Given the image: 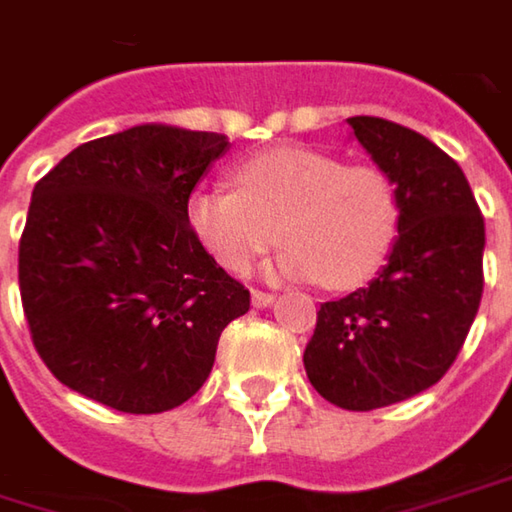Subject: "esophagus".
Listing matches in <instances>:
<instances>
[{
	"mask_svg": "<svg viewBox=\"0 0 512 512\" xmlns=\"http://www.w3.org/2000/svg\"><path fill=\"white\" fill-rule=\"evenodd\" d=\"M252 304L260 307V310H263V307H272V304H275V295H272V292H263V289H252Z\"/></svg>",
	"mask_w": 512,
	"mask_h": 512,
	"instance_id": "esophagus-1",
	"label": "esophagus"
}]
</instances>
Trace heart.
Returning <instances> with one entry per match:
<instances>
[{
  "mask_svg": "<svg viewBox=\"0 0 512 512\" xmlns=\"http://www.w3.org/2000/svg\"><path fill=\"white\" fill-rule=\"evenodd\" d=\"M234 185L194 191L188 226L237 275L284 240L275 275L356 289L385 266L400 234V196L379 167L345 165L310 147H275L240 162Z\"/></svg>",
  "mask_w": 512,
  "mask_h": 512,
  "instance_id": "1",
  "label": "heart"
}]
</instances>
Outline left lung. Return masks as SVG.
<instances>
[{
  "mask_svg": "<svg viewBox=\"0 0 512 512\" xmlns=\"http://www.w3.org/2000/svg\"><path fill=\"white\" fill-rule=\"evenodd\" d=\"M350 136L400 196V234L374 281L321 304L304 368L347 411L432 388L464 347L484 292V217L464 170L403 124L356 115Z\"/></svg>",
  "mask_w": 512,
  "mask_h": 512,
  "instance_id": "1",
  "label": "left lung"
}]
</instances>
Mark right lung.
Wrapping results in <instances>:
<instances>
[{"label": "right lung", "instance_id": "obj_1", "mask_svg": "<svg viewBox=\"0 0 512 512\" xmlns=\"http://www.w3.org/2000/svg\"><path fill=\"white\" fill-rule=\"evenodd\" d=\"M226 150L220 133L138 124L80 144L34 185L19 292L66 388L127 414L202 388L220 333L249 313V289L188 226V199Z\"/></svg>", "mask_w": 512, "mask_h": 512}]
</instances>
